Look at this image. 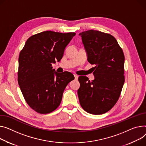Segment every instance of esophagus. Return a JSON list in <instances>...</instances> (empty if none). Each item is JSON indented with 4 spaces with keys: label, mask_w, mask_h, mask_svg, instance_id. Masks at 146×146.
Listing matches in <instances>:
<instances>
[{
    "label": "esophagus",
    "mask_w": 146,
    "mask_h": 146,
    "mask_svg": "<svg viewBox=\"0 0 146 146\" xmlns=\"http://www.w3.org/2000/svg\"><path fill=\"white\" fill-rule=\"evenodd\" d=\"M74 78L76 80H77V79H78V76H77V74H74Z\"/></svg>",
    "instance_id": "esophagus-1"
}]
</instances>
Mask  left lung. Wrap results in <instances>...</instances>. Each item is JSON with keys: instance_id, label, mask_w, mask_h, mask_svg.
Here are the masks:
<instances>
[{"instance_id": "1", "label": "left lung", "mask_w": 146, "mask_h": 146, "mask_svg": "<svg viewBox=\"0 0 146 146\" xmlns=\"http://www.w3.org/2000/svg\"><path fill=\"white\" fill-rule=\"evenodd\" d=\"M87 54V60L95 66V79L84 76L78 78L80 104L87 113L102 114L117 103L124 83V55L111 35L89 30L79 33Z\"/></svg>"}]
</instances>
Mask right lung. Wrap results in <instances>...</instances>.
<instances>
[{
	"label": "right lung",
	"instance_id": "add662e5",
	"mask_svg": "<svg viewBox=\"0 0 146 146\" xmlns=\"http://www.w3.org/2000/svg\"><path fill=\"white\" fill-rule=\"evenodd\" d=\"M75 35L74 32H42L29 37L19 54L18 83L27 104L38 113L55 110L66 87L74 79L70 72H54L52 64L62 59Z\"/></svg>",
	"mask_w": 146,
	"mask_h": 146
}]
</instances>
